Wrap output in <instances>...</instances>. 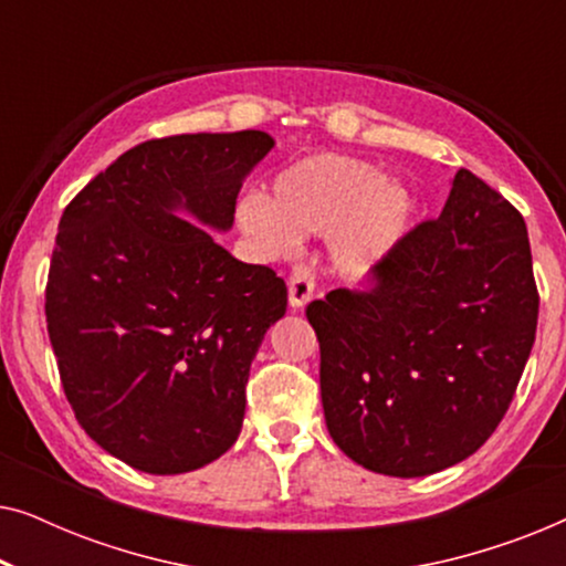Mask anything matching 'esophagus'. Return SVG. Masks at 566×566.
Masks as SVG:
<instances>
[{"mask_svg": "<svg viewBox=\"0 0 566 566\" xmlns=\"http://www.w3.org/2000/svg\"><path fill=\"white\" fill-rule=\"evenodd\" d=\"M314 293V275L306 265H293L291 275H289V304L293 308H301L308 304Z\"/></svg>", "mask_w": 566, "mask_h": 566, "instance_id": "1", "label": "esophagus"}]
</instances>
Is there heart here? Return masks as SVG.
I'll use <instances>...</instances> for the list:
<instances>
[{
	"label": "heart",
	"instance_id": "obj_1",
	"mask_svg": "<svg viewBox=\"0 0 566 566\" xmlns=\"http://www.w3.org/2000/svg\"><path fill=\"white\" fill-rule=\"evenodd\" d=\"M415 203L366 161L316 151L275 175L270 198L239 206V223L270 254L296 250L298 234L329 231V252L343 273H368L405 242Z\"/></svg>",
	"mask_w": 566,
	"mask_h": 566
}]
</instances>
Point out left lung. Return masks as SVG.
Masks as SVG:
<instances>
[{
  "instance_id": "8db88e82",
  "label": "left lung",
  "mask_w": 566,
  "mask_h": 566,
  "mask_svg": "<svg viewBox=\"0 0 566 566\" xmlns=\"http://www.w3.org/2000/svg\"><path fill=\"white\" fill-rule=\"evenodd\" d=\"M368 281L306 306L327 430L376 474H436L482 448L515 397L538 324L528 229L459 169L443 213Z\"/></svg>"
}]
</instances>
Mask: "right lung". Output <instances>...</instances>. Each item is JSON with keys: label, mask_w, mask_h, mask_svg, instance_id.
Wrapping results in <instances>:
<instances>
[{"label": "right lung", "mask_w": 566, "mask_h": 566, "mask_svg": "<svg viewBox=\"0 0 566 566\" xmlns=\"http://www.w3.org/2000/svg\"><path fill=\"white\" fill-rule=\"evenodd\" d=\"M265 130L151 138L84 185L59 221L45 324L76 422L146 474H185L227 453L283 277L247 265L203 227L234 223Z\"/></svg>", "instance_id": "right-lung-1"}]
</instances>
